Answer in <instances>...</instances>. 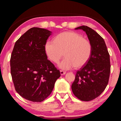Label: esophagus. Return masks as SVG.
Segmentation results:
<instances>
[{"label":"esophagus","mask_w":121,"mask_h":121,"mask_svg":"<svg viewBox=\"0 0 121 121\" xmlns=\"http://www.w3.org/2000/svg\"><path fill=\"white\" fill-rule=\"evenodd\" d=\"M60 73L61 75H65V73H66V72H65V71H63V70H60Z\"/></svg>","instance_id":"obj_1"}]
</instances>
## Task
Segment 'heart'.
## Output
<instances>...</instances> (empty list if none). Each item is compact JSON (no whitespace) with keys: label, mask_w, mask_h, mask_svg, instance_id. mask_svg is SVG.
<instances>
[{"label":"heart","mask_w":121,"mask_h":121,"mask_svg":"<svg viewBox=\"0 0 121 121\" xmlns=\"http://www.w3.org/2000/svg\"><path fill=\"white\" fill-rule=\"evenodd\" d=\"M44 51L48 58L56 63L62 58L64 53L65 58L58 66L62 70H69L86 64L91 56L92 46L89 40L80 34L65 31L56 36L54 41H47Z\"/></svg>","instance_id":"1"}]
</instances>
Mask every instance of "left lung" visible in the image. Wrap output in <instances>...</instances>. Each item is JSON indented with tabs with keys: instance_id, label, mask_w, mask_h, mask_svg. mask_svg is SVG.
<instances>
[{
	"instance_id": "obj_1",
	"label": "left lung",
	"mask_w": 121,
	"mask_h": 121,
	"mask_svg": "<svg viewBox=\"0 0 121 121\" xmlns=\"http://www.w3.org/2000/svg\"><path fill=\"white\" fill-rule=\"evenodd\" d=\"M75 29L85 32L92 52L86 64L76 72L71 89L79 100L89 101L99 97L107 86L110 72V56L104 39L92 29L82 26Z\"/></svg>"
}]
</instances>
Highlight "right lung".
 I'll return each instance as SVG.
<instances>
[{"label": "right lung", "mask_w": 121, "mask_h": 121, "mask_svg": "<svg viewBox=\"0 0 121 121\" xmlns=\"http://www.w3.org/2000/svg\"><path fill=\"white\" fill-rule=\"evenodd\" d=\"M51 35L45 29H30L16 41L11 54V73L16 91L32 102H42L50 95L61 75L44 51Z\"/></svg>", "instance_id": "add662e5"}]
</instances>
